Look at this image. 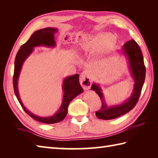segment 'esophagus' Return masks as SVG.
I'll use <instances>...</instances> for the list:
<instances>
[{"label": "esophagus", "instance_id": "esophagus-1", "mask_svg": "<svg viewBox=\"0 0 158 158\" xmlns=\"http://www.w3.org/2000/svg\"><path fill=\"white\" fill-rule=\"evenodd\" d=\"M80 83L84 89H89L92 85V80L87 71H83L80 76Z\"/></svg>", "mask_w": 158, "mask_h": 158}]
</instances>
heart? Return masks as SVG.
<instances>
[{
	"label": "heart",
	"mask_w": 158,
	"mask_h": 158,
	"mask_svg": "<svg viewBox=\"0 0 158 158\" xmlns=\"http://www.w3.org/2000/svg\"><path fill=\"white\" fill-rule=\"evenodd\" d=\"M105 42V44L109 46H112L115 44L116 39L113 37L112 35L109 32L100 33L97 36L90 39V40H86L82 43L81 48L84 50L96 48L100 46L102 43Z\"/></svg>",
	"instance_id": "obj_1"
}]
</instances>
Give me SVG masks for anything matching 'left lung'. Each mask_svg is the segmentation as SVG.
Masks as SVG:
<instances>
[{
    "instance_id": "left-lung-1",
    "label": "left lung",
    "mask_w": 158,
    "mask_h": 158,
    "mask_svg": "<svg viewBox=\"0 0 158 158\" xmlns=\"http://www.w3.org/2000/svg\"><path fill=\"white\" fill-rule=\"evenodd\" d=\"M121 52L127 58L131 76L135 82L132 93L127 100L122 104L109 106L105 102L102 89L99 85L94 83L91 89L96 92L102 101L101 108L96 112V115L99 119L104 120L113 119L132 110L138 102L145 82L146 69L141 50L136 42L133 39L126 42L123 45Z\"/></svg>"
}]
</instances>
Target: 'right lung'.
Wrapping results in <instances>:
<instances>
[{
    "mask_svg": "<svg viewBox=\"0 0 158 158\" xmlns=\"http://www.w3.org/2000/svg\"><path fill=\"white\" fill-rule=\"evenodd\" d=\"M58 32V29L55 28H45L35 32L31 36V37L28 40V41L20 47V49L18 52L15 59L14 65V74H13V88H14L15 94L18 98L20 105H21L24 111L28 114L32 118L38 121L39 122L52 124L61 122L68 113V107L70 102L83 92L79 81V74H75L74 75L66 77L64 78L62 84L63 89V98L62 105L54 115L49 117H40L36 115L35 114L30 112L26 108L22 103L21 98H20L18 81L19 79V73L21 71L22 67L23 62L31 56L32 53L34 48L40 46H45L47 48H55L56 43L55 41V34Z\"/></svg>",
    "mask_w": 158,
    "mask_h": 158,
    "instance_id": "1",
    "label": "right lung"
}]
</instances>
